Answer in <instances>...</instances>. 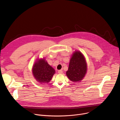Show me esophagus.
I'll use <instances>...</instances> for the list:
<instances>
[{
	"label": "esophagus",
	"mask_w": 120,
	"mask_h": 120,
	"mask_svg": "<svg viewBox=\"0 0 120 120\" xmlns=\"http://www.w3.org/2000/svg\"><path fill=\"white\" fill-rule=\"evenodd\" d=\"M58 73H59V74H62L63 73V71L62 70H58Z\"/></svg>",
	"instance_id": "esophagus-1"
}]
</instances>
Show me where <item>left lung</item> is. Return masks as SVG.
Wrapping results in <instances>:
<instances>
[{
    "label": "left lung",
    "instance_id": "obj_1",
    "mask_svg": "<svg viewBox=\"0 0 120 120\" xmlns=\"http://www.w3.org/2000/svg\"><path fill=\"white\" fill-rule=\"evenodd\" d=\"M87 71V64L82 54L79 51H76L70 59L66 75L73 82L82 80Z\"/></svg>",
    "mask_w": 120,
    "mask_h": 120
}]
</instances>
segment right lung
Segmentation results:
<instances>
[{
	"mask_svg": "<svg viewBox=\"0 0 120 120\" xmlns=\"http://www.w3.org/2000/svg\"><path fill=\"white\" fill-rule=\"evenodd\" d=\"M33 74L37 81L41 83H46L52 79L55 70L45 59H39L34 64Z\"/></svg>",
	"mask_w": 120,
	"mask_h": 120,
	"instance_id": "obj_1",
	"label": "right lung"
}]
</instances>
